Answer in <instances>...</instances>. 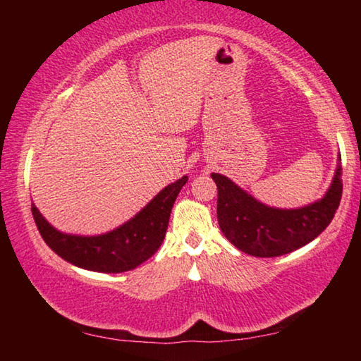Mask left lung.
Segmentation results:
<instances>
[{"label":"left lung","instance_id":"left-lung-1","mask_svg":"<svg viewBox=\"0 0 361 361\" xmlns=\"http://www.w3.org/2000/svg\"><path fill=\"white\" fill-rule=\"evenodd\" d=\"M341 173L338 166L331 186L320 200L291 210L261 204L224 175L212 173L218 186L219 228L232 245L247 255L272 258L295 252L331 223L342 195Z\"/></svg>","mask_w":361,"mask_h":361}]
</instances>
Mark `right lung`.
I'll use <instances>...</instances> for the list:
<instances>
[{"label": "right lung", "mask_w": 361, "mask_h": 361, "mask_svg": "<svg viewBox=\"0 0 361 361\" xmlns=\"http://www.w3.org/2000/svg\"><path fill=\"white\" fill-rule=\"evenodd\" d=\"M186 181L188 176H183L166 186L132 219L100 235L63 234L46 221L35 204L32 213L41 237L60 258L87 271L126 272L149 259L161 247L170 212Z\"/></svg>", "instance_id": "obj_1"}]
</instances>
